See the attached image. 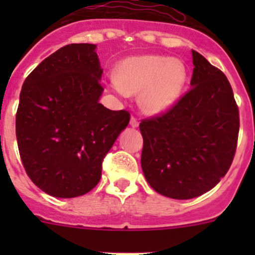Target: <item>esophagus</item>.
Masks as SVG:
<instances>
[{"instance_id": "34e87169", "label": "esophagus", "mask_w": 255, "mask_h": 255, "mask_svg": "<svg viewBox=\"0 0 255 255\" xmlns=\"http://www.w3.org/2000/svg\"><path fill=\"white\" fill-rule=\"evenodd\" d=\"M130 125H131L132 128H138V126H139L138 119H136L135 116H131V119H130Z\"/></svg>"}]
</instances>
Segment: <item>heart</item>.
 I'll list each match as a JSON object with an SVG mask.
<instances>
[{
	"label": "heart",
	"mask_w": 255,
	"mask_h": 255,
	"mask_svg": "<svg viewBox=\"0 0 255 255\" xmlns=\"http://www.w3.org/2000/svg\"><path fill=\"white\" fill-rule=\"evenodd\" d=\"M186 80L188 69L179 58L143 55L121 61L111 87L120 94H138L141 111L159 115L179 101Z\"/></svg>",
	"instance_id": "b5f03b06"
}]
</instances>
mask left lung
I'll use <instances>...</instances> for the list:
<instances>
[{"label":"left lung","mask_w":255,"mask_h":255,"mask_svg":"<svg viewBox=\"0 0 255 255\" xmlns=\"http://www.w3.org/2000/svg\"><path fill=\"white\" fill-rule=\"evenodd\" d=\"M193 53L191 88L168 111L141 120V168L157 193L190 199L217 185L233 163L239 108L226 75Z\"/></svg>","instance_id":"left-lung-1"}]
</instances>
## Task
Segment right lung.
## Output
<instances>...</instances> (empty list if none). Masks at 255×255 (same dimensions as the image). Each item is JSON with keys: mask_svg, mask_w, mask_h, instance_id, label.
Returning <instances> with one entry per match:
<instances>
[{"mask_svg": "<svg viewBox=\"0 0 255 255\" xmlns=\"http://www.w3.org/2000/svg\"><path fill=\"white\" fill-rule=\"evenodd\" d=\"M96 46L73 43L44 58L20 92L16 139L28 176L47 194L75 198L100 182L102 162L130 121L98 102Z\"/></svg>", "mask_w": 255, "mask_h": 255, "instance_id": "right-lung-1", "label": "right lung"}]
</instances>
